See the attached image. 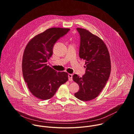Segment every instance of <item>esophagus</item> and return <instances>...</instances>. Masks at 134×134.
<instances>
[{"instance_id":"obj_1","label":"esophagus","mask_w":134,"mask_h":134,"mask_svg":"<svg viewBox=\"0 0 134 134\" xmlns=\"http://www.w3.org/2000/svg\"><path fill=\"white\" fill-rule=\"evenodd\" d=\"M68 79L69 81H72V74H68Z\"/></svg>"}]
</instances>
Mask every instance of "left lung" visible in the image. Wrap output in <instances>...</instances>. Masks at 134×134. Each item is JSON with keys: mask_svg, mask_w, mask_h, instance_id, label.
<instances>
[{"mask_svg": "<svg viewBox=\"0 0 134 134\" xmlns=\"http://www.w3.org/2000/svg\"><path fill=\"white\" fill-rule=\"evenodd\" d=\"M81 37L79 55L85 60L86 72L82 77L73 75L80 90L74 94L77 99L89 101L97 97L109 78L111 65L108 48L103 41L89 31L77 28Z\"/></svg>", "mask_w": 134, "mask_h": 134, "instance_id": "obj_1", "label": "left lung"}]
</instances>
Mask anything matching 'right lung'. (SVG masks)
I'll use <instances>...</instances> for the list:
<instances>
[{
    "label": "right lung",
    "instance_id": "right-lung-1",
    "mask_svg": "<svg viewBox=\"0 0 134 134\" xmlns=\"http://www.w3.org/2000/svg\"><path fill=\"white\" fill-rule=\"evenodd\" d=\"M69 29L52 27L32 38L23 54L22 69L24 80L31 93L41 100H47L68 80L66 72H57L47 62L53 53L55 43Z\"/></svg>",
    "mask_w": 134,
    "mask_h": 134
}]
</instances>
